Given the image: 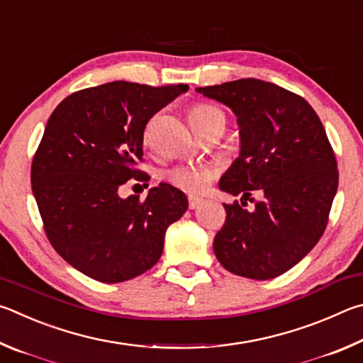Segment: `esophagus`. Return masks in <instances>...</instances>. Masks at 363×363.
Instances as JSON below:
<instances>
[{
	"label": "esophagus",
	"mask_w": 363,
	"mask_h": 363,
	"mask_svg": "<svg viewBox=\"0 0 363 363\" xmlns=\"http://www.w3.org/2000/svg\"><path fill=\"white\" fill-rule=\"evenodd\" d=\"M202 202H204V199L202 198H198V196H188V204H189V208H198Z\"/></svg>",
	"instance_id": "obj_1"
}]
</instances>
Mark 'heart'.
Wrapping results in <instances>:
<instances>
[{
  "instance_id": "obj_1",
  "label": "heart",
  "mask_w": 363,
  "mask_h": 363,
  "mask_svg": "<svg viewBox=\"0 0 363 363\" xmlns=\"http://www.w3.org/2000/svg\"><path fill=\"white\" fill-rule=\"evenodd\" d=\"M189 121H191L193 129L202 133L212 129H225L226 114L217 105L196 104L189 108ZM143 142L146 145L151 142V123L145 127ZM215 175H217V169L212 164L185 162L167 172V182L182 191L199 194L206 191Z\"/></svg>"
}]
</instances>
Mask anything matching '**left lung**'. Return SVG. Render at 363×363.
<instances>
[{"label": "left lung", "mask_w": 363, "mask_h": 363, "mask_svg": "<svg viewBox=\"0 0 363 363\" xmlns=\"http://www.w3.org/2000/svg\"><path fill=\"white\" fill-rule=\"evenodd\" d=\"M196 92L238 118L240 151L220 178L221 191L242 194V204L252 191L265 196L253 211L223 204L215 255L236 276L274 279L300 263L325 231L338 189L325 129L306 100L272 82L244 78Z\"/></svg>", "instance_id": "obj_1"}]
</instances>
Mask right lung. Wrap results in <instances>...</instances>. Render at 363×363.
Returning a JSON list of instances; mask_svg holds the SVG:
<instances>
[{"label":"right lung","instance_id":"1","mask_svg":"<svg viewBox=\"0 0 363 363\" xmlns=\"http://www.w3.org/2000/svg\"><path fill=\"white\" fill-rule=\"evenodd\" d=\"M188 84L127 81L82 89L62 100L31 164V189L55 252L87 277L118 284L151 269L167 228L188 208L186 194L159 183L145 201L121 198L143 157V132Z\"/></svg>","mask_w":363,"mask_h":363}]
</instances>
